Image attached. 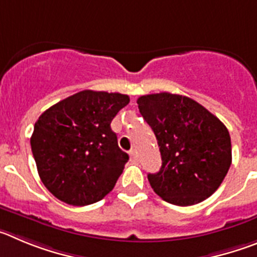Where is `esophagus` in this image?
<instances>
[{"label":"esophagus","mask_w":257,"mask_h":257,"mask_svg":"<svg viewBox=\"0 0 257 257\" xmlns=\"http://www.w3.org/2000/svg\"><path fill=\"white\" fill-rule=\"evenodd\" d=\"M129 156H131V161L132 163H137V152L134 151V150H132L131 152H129Z\"/></svg>","instance_id":"34e87169"}]
</instances>
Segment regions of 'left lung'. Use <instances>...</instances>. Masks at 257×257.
I'll list each match as a JSON object with an SVG mask.
<instances>
[{"instance_id": "obj_1", "label": "left lung", "mask_w": 257, "mask_h": 257, "mask_svg": "<svg viewBox=\"0 0 257 257\" xmlns=\"http://www.w3.org/2000/svg\"><path fill=\"white\" fill-rule=\"evenodd\" d=\"M137 103L156 136L163 160L159 172L147 175L155 193L178 206L210 197L232 164L226 126L202 105L180 94H146Z\"/></svg>"}]
</instances>
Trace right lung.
Returning <instances> with one entry per match:
<instances>
[{"label": "right lung", "instance_id": "add662e5", "mask_svg": "<svg viewBox=\"0 0 257 257\" xmlns=\"http://www.w3.org/2000/svg\"><path fill=\"white\" fill-rule=\"evenodd\" d=\"M128 103L126 94L85 89L38 117L32 152L39 178L55 197L85 206L112 191L129 156L110 124Z\"/></svg>", "mask_w": 257, "mask_h": 257}]
</instances>
